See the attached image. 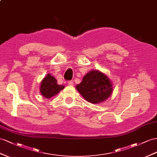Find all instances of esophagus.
<instances>
[{"label": "esophagus", "mask_w": 157, "mask_h": 157, "mask_svg": "<svg viewBox=\"0 0 157 157\" xmlns=\"http://www.w3.org/2000/svg\"><path fill=\"white\" fill-rule=\"evenodd\" d=\"M68 85L73 86L74 85V82L73 81H69V82H68Z\"/></svg>", "instance_id": "obj_1"}]
</instances>
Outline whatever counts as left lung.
I'll list each match as a JSON object with an SVG mask.
<instances>
[{"instance_id":"1","label":"left lung","mask_w":157,"mask_h":157,"mask_svg":"<svg viewBox=\"0 0 157 157\" xmlns=\"http://www.w3.org/2000/svg\"><path fill=\"white\" fill-rule=\"evenodd\" d=\"M76 89L88 102L100 103L106 100L112 93V84L105 75L93 70L84 76Z\"/></svg>"}]
</instances>
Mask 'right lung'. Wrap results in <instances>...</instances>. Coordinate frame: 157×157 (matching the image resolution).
<instances>
[{
	"label": "right lung",
	"mask_w": 157,
	"mask_h": 157,
	"mask_svg": "<svg viewBox=\"0 0 157 157\" xmlns=\"http://www.w3.org/2000/svg\"><path fill=\"white\" fill-rule=\"evenodd\" d=\"M64 86L58 85L57 80L54 78V76L48 74L41 82L40 92L44 98L50 99L52 96L59 93V91L62 90Z\"/></svg>",
	"instance_id": "1"
}]
</instances>
